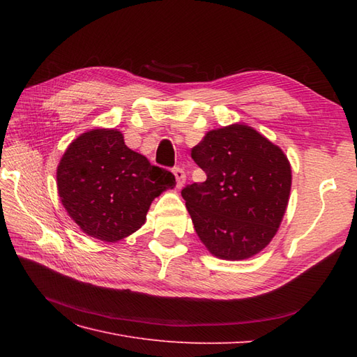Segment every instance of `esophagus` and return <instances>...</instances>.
Masks as SVG:
<instances>
[{
    "label": "esophagus",
    "instance_id": "obj_1",
    "mask_svg": "<svg viewBox=\"0 0 357 357\" xmlns=\"http://www.w3.org/2000/svg\"><path fill=\"white\" fill-rule=\"evenodd\" d=\"M172 172H174V177H176V181H177V188H181L183 185H185L186 181V172L183 171L181 168L176 167L174 169H172Z\"/></svg>",
    "mask_w": 357,
    "mask_h": 357
}]
</instances>
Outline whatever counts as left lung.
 Instances as JSON below:
<instances>
[{"instance_id":"1","label":"left lung","mask_w":357,"mask_h":357,"mask_svg":"<svg viewBox=\"0 0 357 357\" xmlns=\"http://www.w3.org/2000/svg\"><path fill=\"white\" fill-rule=\"evenodd\" d=\"M207 180L181 197L201 241L228 261L252 257L274 238L284 215L291 171L283 150L247 125L214 129L192 149Z\"/></svg>"}]
</instances>
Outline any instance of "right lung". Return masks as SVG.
Segmentation results:
<instances>
[{
    "label": "right lung",
    "instance_id": "add662e5",
    "mask_svg": "<svg viewBox=\"0 0 357 357\" xmlns=\"http://www.w3.org/2000/svg\"><path fill=\"white\" fill-rule=\"evenodd\" d=\"M58 193L70 218L96 240L113 243L146 222L150 204L176 185L171 171L126 147L116 129H93L63 153Z\"/></svg>",
    "mask_w": 357,
    "mask_h": 357
}]
</instances>
